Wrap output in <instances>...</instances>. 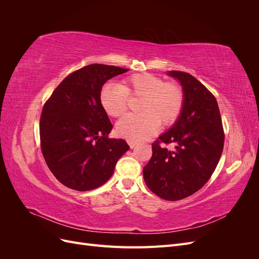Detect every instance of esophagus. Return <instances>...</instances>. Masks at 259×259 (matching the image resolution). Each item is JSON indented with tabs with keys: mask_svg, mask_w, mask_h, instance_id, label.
<instances>
[{
	"mask_svg": "<svg viewBox=\"0 0 259 259\" xmlns=\"http://www.w3.org/2000/svg\"><path fill=\"white\" fill-rule=\"evenodd\" d=\"M127 144H128V146H130L131 148H134V147L137 145V142H135V140H130V139H127Z\"/></svg>",
	"mask_w": 259,
	"mask_h": 259,
	"instance_id": "34e87169",
	"label": "esophagus"
}]
</instances>
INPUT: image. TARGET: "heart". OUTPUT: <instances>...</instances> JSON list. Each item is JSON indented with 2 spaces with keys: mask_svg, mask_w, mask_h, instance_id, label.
<instances>
[{
  "mask_svg": "<svg viewBox=\"0 0 259 259\" xmlns=\"http://www.w3.org/2000/svg\"><path fill=\"white\" fill-rule=\"evenodd\" d=\"M130 97L142 98L137 106L139 113L125 115L116 125L120 136L130 140L145 139L163 127L173 125L182 115L185 92L176 82H165L151 73H136L125 77L121 84L107 83L99 94L106 113L117 117L128 108Z\"/></svg>",
  "mask_w": 259,
  "mask_h": 259,
  "instance_id": "1",
  "label": "heart"
}]
</instances>
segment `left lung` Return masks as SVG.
I'll return each mask as SVG.
<instances>
[{
  "label": "left lung",
  "instance_id": "obj_1",
  "mask_svg": "<svg viewBox=\"0 0 259 259\" xmlns=\"http://www.w3.org/2000/svg\"><path fill=\"white\" fill-rule=\"evenodd\" d=\"M169 75L183 85L184 110L174 126L152 144V156L143 173L154 194L178 201L200 190L213 175L223 153L225 133L213 94L189 73L169 71ZM168 144L175 146L171 151Z\"/></svg>",
  "mask_w": 259,
  "mask_h": 259
}]
</instances>
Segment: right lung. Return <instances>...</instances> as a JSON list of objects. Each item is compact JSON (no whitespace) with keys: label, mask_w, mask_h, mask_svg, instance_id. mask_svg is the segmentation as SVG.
Segmentation results:
<instances>
[{"label":"right lung","mask_w":259,"mask_h":259,"mask_svg":"<svg viewBox=\"0 0 259 259\" xmlns=\"http://www.w3.org/2000/svg\"><path fill=\"white\" fill-rule=\"evenodd\" d=\"M128 69L101 64L67 75L43 106L41 150L49 168L70 189L89 191L104 185L130 146L109 138L112 124L100 104L103 85Z\"/></svg>","instance_id":"add662e5"}]
</instances>
